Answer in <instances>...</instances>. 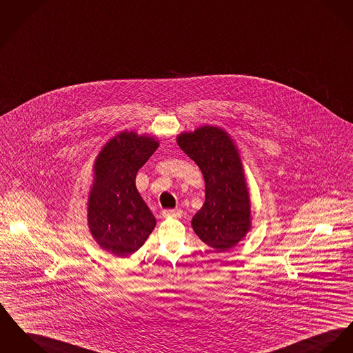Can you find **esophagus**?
I'll use <instances>...</instances> for the list:
<instances>
[{"mask_svg":"<svg viewBox=\"0 0 353 353\" xmlns=\"http://www.w3.org/2000/svg\"><path fill=\"white\" fill-rule=\"evenodd\" d=\"M162 215L165 218H179L182 215L181 209H171V210H162Z\"/></svg>","mask_w":353,"mask_h":353,"instance_id":"esophagus-1","label":"esophagus"}]
</instances>
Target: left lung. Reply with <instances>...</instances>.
<instances>
[{"label": "left lung", "instance_id": "1", "mask_svg": "<svg viewBox=\"0 0 353 353\" xmlns=\"http://www.w3.org/2000/svg\"><path fill=\"white\" fill-rule=\"evenodd\" d=\"M176 143L205 178V203L191 219L195 234L216 252L234 248L252 229V205L233 138L206 124L179 134Z\"/></svg>", "mask_w": 353, "mask_h": 353}]
</instances>
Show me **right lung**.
<instances>
[{
	"instance_id": "add662e5",
	"label": "right lung",
	"mask_w": 353,
	"mask_h": 353,
	"mask_svg": "<svg viewBox=\"0 0 353 353\" xmlns=\"http://www.w3.org/2000/svg\"><path fill=\"white\" fill-rule=\"evenodd\" d=\"M158 147L159 141L154 137L121 131L101 147L94 159L88 228L96 243L117 257L135 253L157 225L135 179Z\"/></svg>"
}]
</instances>
